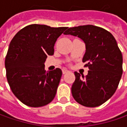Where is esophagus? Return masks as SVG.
Wrapping results in <instances>:
<instances>
[{
  "mask_svg": "<svg viewBox=\"0 0 127 127\" xmlns=\"http://www.w3.org/2000/svg\"><path fill=\"white\" fill-rule=\"evenodd\" d=\"M67 72H68V70H67V69H65V68L63 69V73L64 74V73H66Z\"/></svg>",
  "mask_w": 127,
  "mask_h": 127,
  "instance_id": "1",
  "label": "esophagus"
}]
</instances>
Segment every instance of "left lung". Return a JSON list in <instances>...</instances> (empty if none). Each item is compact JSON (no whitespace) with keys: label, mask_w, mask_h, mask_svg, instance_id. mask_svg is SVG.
Here are the masks:
<instances>
[{"label":"left lung","mask_w":127,"mask_h":127,"mask_svg":"<svg viewBox=\"0 0 127 127\" xmlns=\"http://www.w3.org/2000/svg\"><path fill=\"white\" fill-rule=\"evenodd\" d=\"M64 34L78 37L86 48L82 62L88 67V73L85 77L74 72L73 98L85 107L101 105L115 93L123 73L122 54L115 39L108 31L93 25L69 28Z\"/></svg>","instance_id":"8db88e82"}]
</instances>
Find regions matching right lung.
<instances>
[{"instance_id":"right-lung-1","label":"right lung","mask_w":127,"mask_h":127,"mask_svg":"<svg viewBox=\"0 0 127 127\" xmlns=\"http://www.w3.org/2000/svg\"><path fill=\"white\" fill-rule=\"evenodd\" d=\"M67 27L32 24L20 30L12 39L5 60L6 78L14 95L24 104L39 107L55 97L63 74L61 69L45 70L54 44Z\"/></svg>"}]
</instances>
